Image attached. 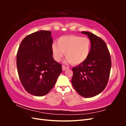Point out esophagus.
Here are the masks:
<instances>
[{
  "instance_id": "obj_1",
  "label": "esophagus",
  "mask_w": 126,
  "mask_h": 126,
  "mask_svg": "<svg viewBox=\"0 0 126 126\" xmlns=\"http://www.w3.org/2000/svg\"><path fill=\"white\" fill-rule=\"evenodd\" d=\"M67 69H68V67H66V66H62L63 71H65V70H66Z\"/></svg>"
}]
</instances>
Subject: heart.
I'll list each match as a JSON object with an SVG mask.
<instances>
[{
	"instance_id": "b5f03b06",
	"label": "heart",
	"mask_w": 126,
	"mask_h": 126,
	"mask_svg": "<svg viewBox=\"0 0 126 126\" xmlns=\"http://www.w3.org/2000/svg\"><path fill=\"white\" fill-rule=\"evenodd\" d=\"M91 47L90 40L87 37L69 35L60 37L57 44L53 43L51 51L56 62L62 60L64 55L66 57L65 63L76 65L79 64L88 58Z\"/></svg>"
}]
</instances>
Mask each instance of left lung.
<instances>
[{
    "instance_id": "left-lung-1",
    "label": "left lung",
    "mask_w": 126,
    "mask_h": 126,
    "mask_svg": "<svg viewBox=\"0 0 126 126\" xmlns=\"http://www.w3.org/2000/svg\"><path fill=\"white\" fill-rule=\"evenodd\" d=\"M91 43L90 54L84 62L72 68L71 83L80 96L90 98L104 90L107 85L111 67V58L105 42L94 33L81 32Z\"/></svg>"
}]
</instances>
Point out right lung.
Instances as JSON below:
<instances>
[{
    "instance_id": "obj_1",
    "label": "right lung",
    "mask_w": 126,
    "mask_h": 126,
    "mask_svg": "<svg viewBox=\"0 0 126 126\" xmlns=\"http://www.w3.org/2000/svg\"><path fill=\"white\" fill-rule=\"evenodd\" d=\"M50 31L40 30L22 40L17 54L19 77L25 90L35 96L47 94L62 73V65L52 57Z\"/></svg>"
}]
</instances>
